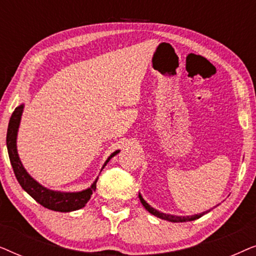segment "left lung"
Returning a JSON list of instances; mask_svg holds the SVG:
<instances>
[{"mask_svg": "<svg viewBox=\"0 0 256 256\" xmlns=\"http://www.w3.org/2000/svg\"><path fill=\"white\" fill-rule=\"evenodd\" d=\"M138 198L140 200H141L142 205L144 206L146 211H148L149 213H152V214H154L155 216H157V218H160V219H164V220H168V222H192V220H196L198 218H200V216H202L204 214H206V213L211 211V210H208V211H205L202 213H199V214H194V216H172V214H166V213H163V212H160L157 211L156 208H154L150 206L148 202H146L144 199L142 198L141 194H138Z\"/></svg>", "mask_w": 256, "mask_h": 256, "instance_id": "obj_1", "label": "left lung"}]
</instances>
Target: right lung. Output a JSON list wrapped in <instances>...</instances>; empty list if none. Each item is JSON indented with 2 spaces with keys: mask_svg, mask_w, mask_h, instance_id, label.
I'll use <instances>...</instances> for the list:
<instances>
[{
  "mask_svg": "<svg viewBox=\"0 0 256 256\" xmlns=\"http://www.w3.org/2000/svg\"><path fill=\"white\" fill-rule=\"evenodd\" d=\"M24 104H20L18 107L15 108L14 113L10 118L8 132H6V148H8V154L10 163H12L14 174L18 180L20 186L23 190L28 192L31 197H32L37 202H40L42 206L52 211L58 212H71L76 211L84 208L87 204V202L90 199V196L96 188V180L90 185L86 190L79 192H62V191H54L50 188H46L43 185L34 180L26 170L24 169L22 162H20L18 152H17V132H18V127L20 118H22ZM120 152V150H116L112 155L108 157L106 162H104L102 169L106 166V164L110 162L112 157H114L116 154ZM101 169V170H102Z\"/></svg>",
  "mask_w": 256,
  "mask_h": 256,
  "instance_id": "1",
  "label": "right lung"
}]
</instances>
